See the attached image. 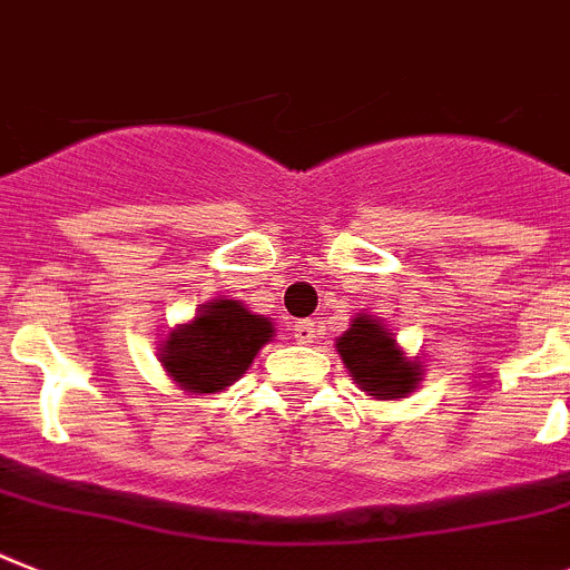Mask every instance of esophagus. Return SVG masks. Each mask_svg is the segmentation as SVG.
<instances>
[{"mask_svg": "<svg viewBox=\"0 0 570 570\" xmlns=\"http://www.w3.org/2000/svg\"><path fill=\"white\" fill-rule=\"evenodd\" d=\"M293 336L298 344H313L315 336H318V330H315L313 322H298L293 327Z\"/></svg>", "mask_w": 570, "mask_h": 570, "instance_id": "34e87169", "label": "esophagus"}]
</instances>
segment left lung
<instances>
[{
	"instance_id": "1",
	"label": "left lung",
	"mask_w": 570,
	"mask_h": 570,
	"mask_svg": "<svg viewBox=\"0 0 570 570\" xmlns=\"http://www.w3.org/2000/svg\"><path fill=\"white\" fill-rule=\"evenodd\" d=\"M336 351L353 385L382 403L405 400L425 376L420 356H405L389 324L367 313H356L351 327L336 338Z\"/></svg>"
}]
</instances>
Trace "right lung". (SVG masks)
Wrapping results in <instances>:
<instances>
[{"label":"right lung","mask_w":570,"mask_h":570,"mask_svg":"<svg viewBox=\"0 0 570 570\" xmlns=\"http://www.w3.org/2000/svg\"><path fill=\"white\" fill-rule=\"evenodd\" d=\"M272 336V318L252 313L243 301L217 298L167 333L159 362L179 391L212 396L240 380Z\"/></svg>","instance_id":"obj_1"}]
</instances>
